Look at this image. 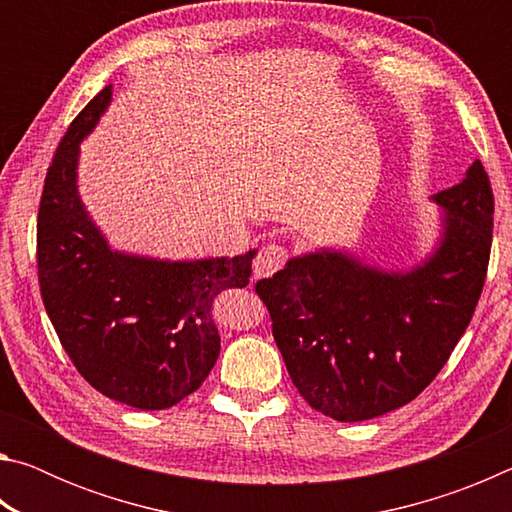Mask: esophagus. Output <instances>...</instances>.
I'll return each instance as SVG.
<instances>
[{
  "mask_svg": "<svg viewBox=\"0 0 512 512\" xmlns=\"http://www.w3.org/2000/svg\"><path fill=\"white\" fill-rule=\"evenodd\" d=\"M287 259L289 248L277 244V241H271V244H266L259 250V255L255 259V277H268L277 273L284 264H287Z\"/></svg>",
  "mask_w": 512,
  "mask_h": 512,
  "instance_id": "34e87169",
  "label": "esophagus"
}]
</instances>
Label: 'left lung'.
Instances as JSON below:
<instances>
[{
    "label": "left lung",
    "instance_id": "left-lung-1",
    "mask_svg": "<svg viewBox=\"0 0 512 512\" xmlns=\"http://www.w3.org/2000/svg\"><path fill=\"white\" fill-rule=\"evenodd\" d=\"M445 207L440 248L411 273H381L341 253L296 257L257 282L291 381L341 422L400 409L427 388L481 298L492 246L488 171L476 160Z\"/></svg>",
    "mask_w": 512,
    "mask_h": 512
}]
</instances>
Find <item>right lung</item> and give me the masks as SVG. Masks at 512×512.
Wrapping results in <instances>:
<instances>
[{
	"label": "right lung",
	"mask_w": 512,
	"mask_h": 512,
	"mask_svg": "<svg viewBox=\"0 0 512 512\" xmlns=\"http://www.w3.org/2000/svg\"><path fill=\"white\" fill-rule=\"evenodd\" d=\"M106 85L69 124L38 210V282L60 345L110 400L160 411L192 395L221 352L214 300L244 289L255 250L158 262L112 253L76 194L79 142L110 103Z\"/></svg>",
	"instance_id": "add662e5"
}]
</instances>
